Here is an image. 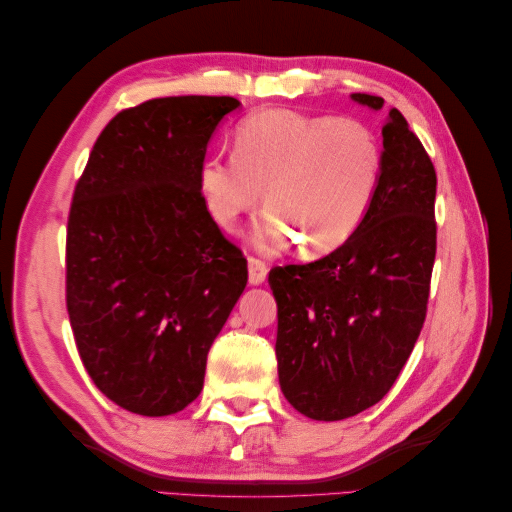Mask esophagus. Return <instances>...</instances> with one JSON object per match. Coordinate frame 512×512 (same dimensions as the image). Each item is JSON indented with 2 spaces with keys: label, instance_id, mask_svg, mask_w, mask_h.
Wrapping results in <instances>:
<instances>
[{
  "label": "esophagus",
  "instance_id": "esophagus-1",
  "mask_svg": "<svg viewBox=\"0 0 512 512\" xmlns=\"http://www.w3.org/2000/svg\"><path fill=\"white\" fill-rule=\"evenodd\" d=\"M247 269H250V284L258 286V284H262V282L267 280L269 267H267V262H265V260H260V258L250 256V258H247Z\"/></svg>",
  "mask_w": 512,
  "mask_h": 512
}]
</instances>
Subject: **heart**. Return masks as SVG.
<instances>
[{
  "mask_svg": "<svg viewBox=\"0 0 512 512\" xmlns=\"http://www.w3.org/2000/svg\"><path fill=\"white\" fill-rule=\"evenodd\" d=\"M384 168L378 134L363 121L265 108L235 130V153L215 151L198 168L207 213L235 226L262 196L271 207L256 226L262 247L299 241L309 254L346 243L371 209Z\"/></svg>",
  "mask_w": 512,
  "mask_h": 512,
  "instance_id": "heart-1",
  "label": "heart"
}]
</instances>
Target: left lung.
I'll return each instance as SVG.
<instances>
[{
  "label": "left lung",
  "instance_id": "8db88e82",
  "mask_svg": "<svg viewBox=\"0 0 512 512\" xmlns=\"http://www.w3.org/2000/svg\"><path fill=\"white\" fill-rule=\"evenodd\" d=\"M352 100L374 111L384 104L367 94ZM382 138V181L359 230L329 256L269 273L282 393L314 421H342L378 404L427 316L436 168L397 108Z\"/></svg>",
  "mask_w": 512,
  "mask_h": 512
}]
</instances>
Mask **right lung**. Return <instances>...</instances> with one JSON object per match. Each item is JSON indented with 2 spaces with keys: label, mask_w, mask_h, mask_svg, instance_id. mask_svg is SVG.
Wrapping results in <instances>:
<instances>
[{
  "label": "right lung",
  "mask_w": 512,
  "mask_h": 512,
  "mask_svg": "<svg viewBox=\"0 0 512 512\" xmlns=\"http://www.w3.org/2000/svg\"><path fill=\"white\" fill-rule=\"evenodd\" d=\"M230 96L153 98L117 113L76 181L66 307L98 389L166 416L203 391L213 339L247 284V260L207 213L198 168Z\"/></svg>",
  "instance_id": "add662e5"
}]
</instances>
